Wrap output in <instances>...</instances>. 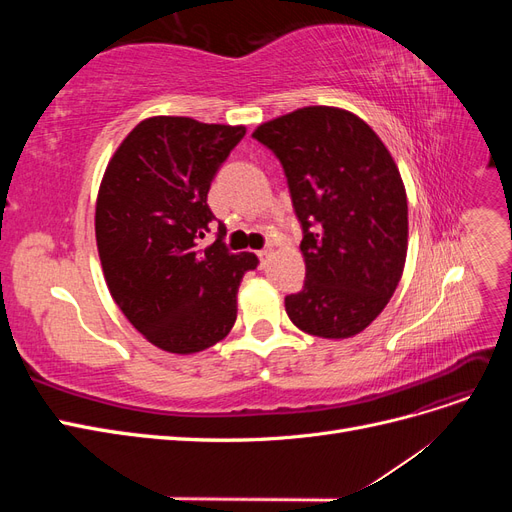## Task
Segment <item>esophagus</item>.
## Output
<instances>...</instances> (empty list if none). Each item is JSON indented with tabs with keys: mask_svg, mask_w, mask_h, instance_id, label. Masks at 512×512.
Wrapping results in <instances>:
<instances>
[{
	"mask_svg": "<svg viewBox=\"0 0 512 512\" xmlns=\"http://www.w3.org/2000/svg\"><path fill=\"white\" fill-rule=\"evenodd\" d=\"M269 254H271V250H269V247H265V250H260V252H258V258H260L262 262H265V258H267Z\"/></svg>",
	"mask_w": 512,
	"mask_h": 512,
	"instance_id": "1",
	"label": "esophagus"
}]
</instances>
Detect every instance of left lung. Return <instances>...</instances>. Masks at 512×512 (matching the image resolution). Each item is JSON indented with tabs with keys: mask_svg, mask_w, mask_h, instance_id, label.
Wrapping results in <instances>:
<instances>
[{
	"mask_svg": "<svg viewBox=\"0 0 512 512\" xmlns=\"http://www.w3.org/2000/svg\"><path fill=\"white\" fill-rule=\"evenodd\" d=\"M280 160L301 222L303 290L286 314L309 335L361 333L393 297L408 252V200L389 149L363 119L305 106L252 134Z\"/></svg>",
	"mask_w": 512,
	"mask_h": 512,
	"instance_id": "1",
	"label": "left lung"
}]
</instances>
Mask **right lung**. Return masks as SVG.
<instances>
[{"instance_id":"add662e5","label":"right lung","mask_w":512,"mask_h":512,"mask_svg":"<svg viewBox=\"0 0 512 512\" xmlns=\"http://www.w3.org/2000/svg\"><path fill=\"white\" fill-rule=\"evenodd\" d=\"M245 136L243 126L151 117L123 138L108 162L96 205V241L115 303L153 346L200 352L237 320V290L258 265L232 254L215 222L213 177Z\"/></svg>"}]
</instances>
